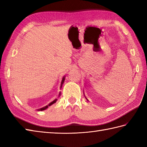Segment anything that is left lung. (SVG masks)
Masks as SVG:
<instances>
[{
    "instance_id": "obj_1",
    "label": "left lung",
    "mask_w": 147,
    "mask_h": 147,
    "mask_svg": "<svg viewBox=\"0 0 147 147\" xmlns=\"http://www.w3.org/2000/svg\"><path fill=\"white\" fill-rule=\"evenodd\" d=\"M85 98H86V100H88V99H87V98H86V96H85Z\"/></svg>"
}]
</instances>
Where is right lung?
Listing matches in <instances>:
<instances>
[{"label":"right lung","instance_id":"add662e5","mask_svg":"<svg viewBox=\"0 0 147 147\" xmlns=\"http://www.w3.org/2000/svg\"><path fill=\"white\" fill-rule=\"evenodd\" d=\"M64 80H65V76H64L63 78H62V82H61V88H62V84L64 83ZM60 95H61V92L59 93V96H60ZM57 98H55L54 100H53L52 102H51V103H50V104H49V105H46V106H45V107H42V108H40V109H37V111H44V110H45V109H47L49 107H50V106L51 105H52V104H55V103L57 102Z\"/></svg>","mask_w":147,"mask_h":147}]
</instances>
